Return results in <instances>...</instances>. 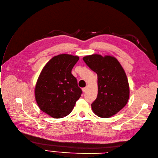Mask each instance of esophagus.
<instances>
[{"instance_id": "1", "label": "esophagus", "mask_w": 158, "mask_h": 158, "mask_svg": "<svg viewBox=\"0 0 158 158\" xmlns=\"http://www.w3.org/2000/svg\"><path fill=\"white\" fill-rule=\"evenodd\" d=\"M82 91H83V93L86 92V91H87V87H84V88H83V89H82Z\"/></svg>"}]
</instances>
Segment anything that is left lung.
Returning a JSON list of instances; mask_svg holds the SVG:
<instances>
[{
	"mask_svg": "<svg viewBox=\"0 0 158 158\" xmlns=\"http://www.w3.org/2000/svg\"><path fill=\"white\" fill-rule=\"evenodd\" d=\"M83 60L98 75V96L91 109L98 116L110 118L121 110L129 98V85L118 60L110 55L91 54Z\"/></svg>",
	"mask_w": 158,
	"mask_h": 158,
	"instance_id": "1",
	"label": "left lung"
}]
</instances>
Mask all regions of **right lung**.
<instances>
[{
  "mask_svg": "<svg viewBox=\"0 0 158 158\" xmlns=\"http://www.w3.org/2000/svg\"><path fill=\"white\" fill-rule=\"evenodd\" d=\"M79 56L62 54L47 62L38 77L35 98L42 112L54 118H61L71 112L82 91L71 71Z\"/></svg>",
  "mask_w": 158,
  "mask_h": 158,
  "instance_id": "add662e5",
  "label": "right lung"
}]
</instances>
